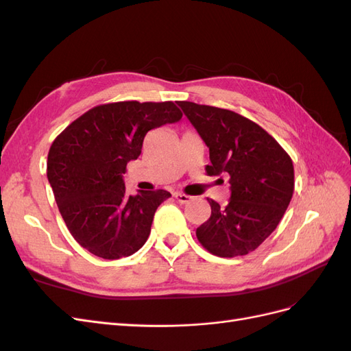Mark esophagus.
<instances>
[{"label": "esophagus", "instance_id": "34e87169", "mask_svg": "<svg viewBox=\"0 0 351 351\" xmlns=\"http://www.w3.org/2000/svg\"><path fill=\"white\" fill-rule=\"evenodd\" d=\"M174 197L180 202V204H187V202H190V199H192V196L184 195V193H176Z\"/></svg>", "mask_w": 351, "mask_h": 351}]
</instances>
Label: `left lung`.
<instances>
[{
    "label": "left lung",
    "mask_w": 351,
    "mask_h": 351,
    "mask_svg": "<svg viewBox=\"0 0 351 351\" xmlns=\"http://www.w3.org/2000/svg\"><path fill=\"white\" fill-rule=\"evenodd\" d=\"M209 147L208 176L228 174L231 197L208 199L210 218L196 230L199 243L219 258L258 249L277 228L294 192L290 155L261 125L234 111L178 101Z\"/></svg>",
    "instance_id": "obj_1"
}]
</instances>
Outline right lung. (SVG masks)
<instances>
[{"instance_id":"1","label":"right lung","mask_w":351,"mask_h":351,"mask_svg":"<svg viewBox=\"0 0 351 351\" xmlns=\"http://www.w3.org/2000/svg\"><path fill=\"white\" fill-rule=\"evenodd\" d=\"M183 117L167 102L121 101L93 107L69 124L48 152L47 176L60 214L83 249L120 259L149 237L155 210L167 190L125 193L127 162L142 152L146 133Z\"/></svg>"}]
</instances>
